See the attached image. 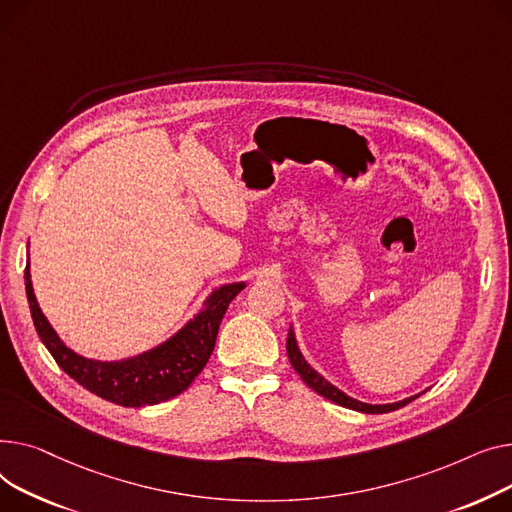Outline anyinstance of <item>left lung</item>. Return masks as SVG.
Masks as SVG:
<instances>
[{
  "instance_id": "1",
  "label": "left lung",
  "mask_w": 512,
  "mask_h": 512,
  "mask_svg": "<svg viewBox=\"0 0 512 512\" xmlns=\"http://www.w3.org/2000/svg\"><path fill=\"white\" fill-rule=\"evenodd\" d=\"M287 355H289V362H291L293 370L299 374V378H302L312 390H316L318 395H322L324 399L333 401L341 407H347V409H353V411H362V413H388V411H395L399 407H405L407 403H411L415 399V397H409V399H403L399 403H390V405H368V403H362V401H355V399L347 397L345 393H341L339 388H335L333 384L326 382L318 372H314L306 364V359L302 357V353H299V349H297L295 335H293L291 328H289V335H287Z\"/></svg>"
}]
</instances>
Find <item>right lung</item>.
Returning <instances> with one entry per match:
<instances>
[{
	"instance_id": "add662e5",
	"label": "right lung",
	"mask_w": 512,
	"mask_h": 512,
	"mask_svg": "<svg viewBox=\"0 0 512 512\" xmlns=\"http://www.w3.org/2000/svg\"><path fill=\"white\" fill-rule=\"evenodd\" d=\"M26 297L37 333L57 366L90 393L122 407L157 405L177 397L194 382L215 349L217 333L231 299L246 283L223 285L206 299V308L161 347L124 362H93L70 351L43 316L24 270Z\"/></svg>"
}]
</instances>
